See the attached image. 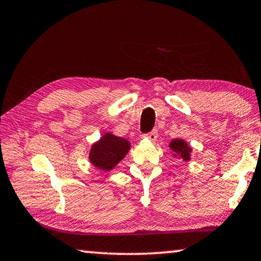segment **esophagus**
Returning <instances> with one entry per match:
<instances>
[{
	"instance_id": "34e87169",
	"label": "esophagus",
	"mask_w": 261,
	"mask_h": 261,
	"mask_svg": "<svg viewBox=\"0 0 261 261\" xmlns=\"http://www.w3.org/2000/svg\"><path fill=\"white\" fill-rule=\"evenodd\" d=\"M144 136H146L147 139L151 140V141H155L156 138H158V129H153V130L150 132V133H148V134H146Z\"/></svg>"
}]
</instances>
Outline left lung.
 <instances>
[{"label": "left lung", "mask_w": 261, "mask_h": 261, "mask_svg": "<svg viewBox=\"0 0 261 261\" xmlns=\"http://www.w3.org/2000/svg\"><path fill=\"white\" fill-rule=\"evenodd\" d=\"M169 148L171 149L172 153H174L175 158L182 159L183 161H190V154L192 148L184 140L182 139H174L170 141Z\"/></svg>", "instance_id": "left-lung-1"}]
</instances>
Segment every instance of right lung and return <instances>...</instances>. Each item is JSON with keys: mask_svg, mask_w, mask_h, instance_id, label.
I'll list each match as a JSON object with an SVG mask.
<instances>
[{"mask_svg": "<svg viewBox=\"0 0 261 261\" xmlns=\"http://www.w3.org/2000/svg\"><path fill=\"white\" fill-rule=\"evenodd\" d=\"M129 149L130 143L126 139L106 133L91 147L90 162L100 170L110 171L125 158Z\"/></svg>", "mask_w": 261, "mask_h": 261, "instance_id": "add662e5", "label": "right lung"}]
</instances>
